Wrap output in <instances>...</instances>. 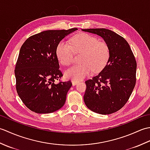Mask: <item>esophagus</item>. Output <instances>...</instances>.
I'll use <instances>...</instances> for the list:
<instances>
[{"mask_svg":"<svg viewBox=\"0 0 150 150\" xmlns=\"http://www.w3.org/2000/svg\"><path fill=\"white\" fill-rule=\"evenodd\" d=\"M71 82H72V84H73V86H75V85H76V84H77L78 83V81L73 80V81H71Z\"/></svg>","mask_w":150,"mask_h":150,"instance_id":"1","label":"esophagus"}]
</instances>
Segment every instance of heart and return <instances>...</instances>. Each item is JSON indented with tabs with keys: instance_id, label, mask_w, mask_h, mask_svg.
I'll list each match as a JSON object with an SVG mask.
<instances>
[{
	"instance_id": "heart-1",
	"label": "heart",
	"mask_w": 150,
	"mask_h": 150,
	"mask_svg": "<svg viewBox=\"0 0 150 150\" xmlns=\"http://www.w3.org/2000/svg\"><path fill=\"white\" fill-rule=\"evenodd\" d=\"M82 53L81 64L67 69L66 77L74 81H80L94 72L103 70L110 58V50L107 44L100 42L96 37L87 33H80L71 39V46L62 40L56 48V55L63 66H69L72 64L74 54Z\"/></svg>"
}]
</instances>
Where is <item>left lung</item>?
Listing matches in <instances>:
<instances>
[{
  "label": "left lung",
  "instance_id": "8db88e82",
  "mask_svg": "<svg viewBox=\"0 0 150 150\" xmlns=\"http://www.w3.org/2000/svg\"><path fill=\"white\" fill-rule=\"evenodd\" d=\"M82 30L101 37L110 50V58L104 68L85 82L84 103L95 113L116 112L128 102L135 86V56L128 42L114 31L105 28Z\"/></svg>",
  "mask_w": 150,
  "mask_h": 150
}]
</instances>
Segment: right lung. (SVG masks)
I'll return each instance as SVG.
<instances>
[{
	"instance_id": "add662e5",
	"label": "right lung",
	"mask_w": 150,
	"mask_h": 150,
	"mask_svg": "<svg viewBox=\"0 0 150 150\" xmlns=\"http://www.w3.org/2000/svg\"><path fill=\"white\" fill-rule=\"evenodd\" d=\"M77 30L44 31L30 37L22 45L15 69L16 90L33 112L53 113L64 104L72 83H55L63 76L56 48L64 38Z\"/></svg>"
}]
</instances>
